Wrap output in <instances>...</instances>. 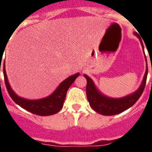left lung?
I'll use <instances>...</instances> for the list:
<instances>
[{
    "label": "left lung",
    "mask_w": 152,
    "mask_h": 152,
    "mask_svg": "<svg viewBox=\"0 0 152 152\" xmlns=\"http://www.w3.org/2000/svg\"><path fill=\"white\" fill-rule=\"evenodd\" d=\"M134 35L139 39L141 44L142 43L139 35L137 34V32H134ZM142 46L143 47V45H142ZM84 76L86 77V80H87L86 94H87V99L89 101L90 107L99 114L103 115H113L121 113L131 107L140 98V96L143 92L145 86H146L147 76V66L143 80H142L139 88L133 94L123 97V98H120V99H113V98H110V97L102 94V93L97 89L94 83L89 76L86 74L84 75Z\"/></svg>",
    "instance_id": "1"
}]
</instances>
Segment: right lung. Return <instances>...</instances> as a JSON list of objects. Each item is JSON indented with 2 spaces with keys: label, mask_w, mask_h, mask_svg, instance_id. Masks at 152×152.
Returning <instances> with one entry per match:
<instances>
[{
  "label": "right lung",
  "mask_w": 152,
  "mask_h": 152,
  "mask_svg": "<svg viewBox=\"0 0 152 152\" xmlns=\"http://www.w3.org/2000/svg\"><path fill=\"white\" fill-rule=\"evenodd\" d=\"M3 73H4V78H5L6 89H7V91H8L10 96L14 100V102L28 112H31L33 114L38 115H43V116L56 114L57 112H58L61 109L63 108V102L66 99L67 90L70 88V86L72 85V83L75 81V80L80 75V73H76L72 76L67 77L66 79L63 80V82L60 83V85L57 87V89L48 97H45L44 99L31 100V99L21 98L14 92V90L10 87V85L8 81V78L6 76L5 62L3 64Z\"/></svg>",
  "instance_id": "1"
}]
</instances>
